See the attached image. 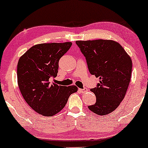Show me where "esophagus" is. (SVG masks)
Wrapping results in <instances>:
<instances>
[{"label":"esophagus","instance_id":"34e87169","mask_svg":"<svg viewBox=\"0 0 148 148\" xmlns=\"http://www.w3.org/2000/svg\"><path fill=\"white\" fill-rule=\"evenodd\" d=\"M79 92H81V93H84V92H87V91H88V89H87V88H79Z\"/></svg>","mask_w":148,"mask_h":148}]
</instances>
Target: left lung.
Returning <instances> with one entry per match:
<instances>
[{
  "mask_svg": "<svg viewBox=\"0 0 148 148\" xmlns=\"http://www.w3.org/2000/svg\"><path fill=\"white\" fill-rule=\"evenodd\" d=\"M86 57L89 72L99 78L92 88L96 103L88 106L92 113L104 115L115 111L126 95L132 75V61L118 42L111 40L76 41Z\"/></svg>",
  "mask_w": 148,
  "mask_h": 148,
  "instance_id": "1",
  "label": "left lung"
}]
</instances>
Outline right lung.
Wrapping results in <instances>:
<instances>
[{
  "instance_id": "obj_1",
  "label": "right lung",
  "mask_w": 148,
  "mask_h": 148,
  "mask_svg": "<svg viewBox=\"0 0 148 148\" xmlns=\"http://www.w3.org/2000/svg\"><path fill=\"white\" fill-rule=\"evenodd\" d=\"M72 45V42L39 44L18 59L20 92L30 108L43 116H53L60 112L69 95L78 90L76 86L66 87L49 82L51 77H56L59 60Z\"/></svg>"
}]
</instances>
